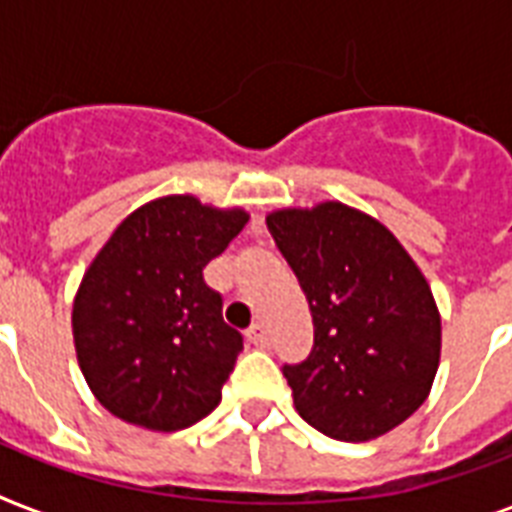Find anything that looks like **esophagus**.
I'll use <instances>...</instances> for the list:
<instances>
[{"mask_svg": "<svg viewBox=\"0 0 512 512\" xmlns=\"http://www.w3.org/2000/svg\"><path fill=\"white\" fill-rule=\"evenodd\" d=\"M247 337H249V342H255V345L265 348V345H268V327H265L263 321H257L255 327H249Z\"/></svg>", "mask_w": 512, "mask_h": 512, "instance_id": "34e87169", "label": "esophagus"}]
</instances>
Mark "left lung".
Masks as SVG:
<instances>
[{
	"label": "left lung",
	"mask_w": 512,
	"mask_h": 512,
	"mask_svg": "<svg viewBox=\"0 0 512 512\" xmlns=\"http://www.w3.org/2000/svg\"><path fill=\"white\" fill-rule=\"evenodd\" d=\"M313 316V350L284 366L295 409L337 441H372L412 417L441 361V313L401 241L342 201L265 217Z\"/></svg>",
	"instance_id": "obj_1"
}]
</instances>
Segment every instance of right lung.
<instances>
[{"label": "right lung", "mask_w": 512, "mask_h": 512, "mask_svg": "<svg viewBox=\"0 0 512 512\" xmlns=\"http://www.w3.org/2000/svg\"><path fill=\"white\" fill-rule=\"evenodd\" d=\"M247 220L241 207L172 193L130 212L100 247L71 329L84 380L114 417L172 433L220 404L244 345L201 271Z\"/></svg>", "instance_id": "obj_1"}]
</instances>
